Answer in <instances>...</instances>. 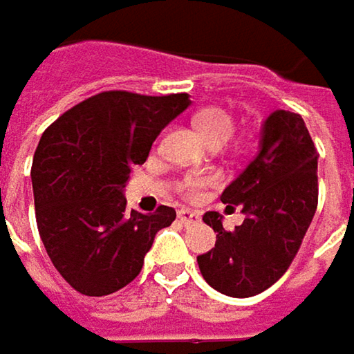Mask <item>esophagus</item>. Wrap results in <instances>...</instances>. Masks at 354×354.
I'll list each match as a JSON object with an SVG mask.
<instances>
[{
    "mask_svg": "<svg viewBox=\"0 0 354 354\" xmlns=\"http://www.w3.org/2000/svg\"><path fill=\"white\" fill-rule=\"evenodd\" d=\"M179 220L181 224H194V222H199V214L192 209H179Z\"/></svg>",
    "mask_w": 354,
    "mask_h": 354,
    "instance_id": "1",
    "label": "esophagus"
}]
</instances>
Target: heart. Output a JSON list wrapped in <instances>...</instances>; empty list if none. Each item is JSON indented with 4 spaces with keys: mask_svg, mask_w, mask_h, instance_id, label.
I'll return each instance as SVG.
<instances>
[{
    "mask_svg": "<svg viewBox=\"0 0 354 354\" xmlns=\"http://www.w3.org/2000/svg\"><path fill=\"white\" fill-rule=\"evenodd\" d=\"M194 124L198 128V132L203 136V140L207 145H224L232 132H234V126H236V120L234 115L224 108H218V106H212V108H203L196 113L194 118ZM216 183V177L214 175H187L183 177V181L179 183V189L185 198H199L201 192L209 185Z\"/></svg>",
    "mask_w": 354,
    "mask_h": 354,
    "instance_id": "heart-1",
    "label": "heart"
}]
</instances>
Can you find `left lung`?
Listing matches in <instances>:
<instances>
[{
  "instance_id": "left-lung-1",
  "label": "left lung",
  "mask_w": 354,
  "mask_h": 354,
  "mask_svg": "<svg viewBox=\"0 0 354 354\" xmlns=\"http://www.w3.org/2000/svg\"><path fill=\"white\" fill-rule=\"evenodd\" d=\"M246 216L232 232L207 212L216 246L198 257L203 279L230 297L269 289L295 259L318 205V151L299 113L277 110L263 124L257 156L224 189Z\"/></svg>"
}]
</instances>
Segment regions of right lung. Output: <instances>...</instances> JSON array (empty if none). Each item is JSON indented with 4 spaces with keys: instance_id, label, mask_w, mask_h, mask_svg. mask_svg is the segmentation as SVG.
Segmentation results:
<instances>
[{
    "instance_id": "obj_1",
    "label": "right lung",
    "mask_w": 354,
    "mask_h": 354,
    "mask_svg": "<svg viewBox=\"0 0 354 354\" xmlns=\"http://www.w3.org/2000/svg\"><path fill=\"white\" fill-rule=\"evenodd\" d=\"M187 93L102 91L53 122L34 153L32 189L42 244L66 283L102 297L142 269L175 209H126L124 187L160 130L189 106Z\"/></svg>"
}]
</instances>
